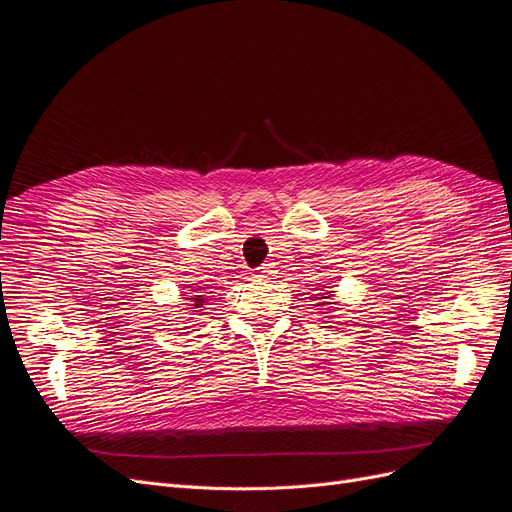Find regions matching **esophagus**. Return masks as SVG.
Instances as JSON below:
<instances>
[{"mask_svg": "<svg viewBox=\"0 0 512 512\" xmlns=\"http://www.w3.org/2000/svg\"><path fill=\"white\" fill-rule=\"evenodd\" d=\"M271 273H273L271 265H262L256 269V277H271Z\"/></svg>", "mask_w": 512, "mask_h": 512, "instance_id": "34e87169", "label": "esophagus"}]
</instances>
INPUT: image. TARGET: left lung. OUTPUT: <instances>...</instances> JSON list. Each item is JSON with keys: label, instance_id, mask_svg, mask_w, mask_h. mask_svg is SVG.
I'll use <instances>...</instances> for the list:
<instances>
[{"label": "left lung", "instance_id": "left-lung-1", "mask_svg": "<svg viewBox=\"0 0 512 512\" xmlns=\"http://www.w3.org/2000/svg\"><path fill=\"white\" fill-rule=\"evenodd\" d=\"M329 294H331V292H324V294H322V297H318V299H320V301H322V299H329ZM318 305L322 307V305H327V303H324V301H322V303H318ZM322 314H327V312H322Z\"/></svg>", "mask_w": 512, "mask_h": 512}]
</instances>
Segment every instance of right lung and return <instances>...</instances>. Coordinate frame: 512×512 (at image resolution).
<instances>
[{
  "label": "right lung",
  "instance_id": "1",
  "mask_svg": "<svg viewBox=\"0 0 512 512\" xmlns=\"http://www.w3.org/2000/svg\"><path fill=\"white\" fill-rule=\"evenodd\" d=\"M205 297H203V294H194V297H192V307L190 309H196V307H203L205 305Z\"/></svg>",
  "mask_w": 512,
  "mask_h": 512
}]
</instances>
